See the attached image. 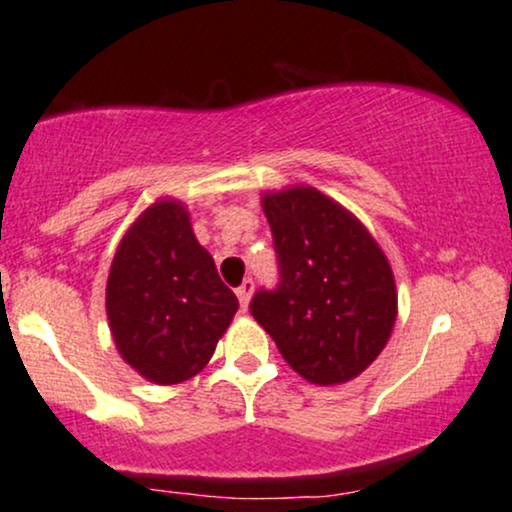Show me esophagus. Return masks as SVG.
Instances as JSON below:
<instances>
[{"label":"esophagus","instance_id":"esophagus-1","mask_svg":"<svg viewBox=\"0 0 512 512\" xmlns=\"http://www.w3.org/2000/svg\"><path fill=\"white\" fill-rule=\"evenodd\" d=\"M252 291H255V281L252 279H245L243 284L238 286L236 289V296H238V301H240V308H248V303H250V296H252Z\"/></svg>","mask_w":512,"mask_h":512}]
</instances>
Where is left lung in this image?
<instances>
[{"instance_id":"8db88e82","label":"left lung","mask_w":512,"mask_h":512,"mask_svg":"<svg viewBox=\"0 0 512 512\" xmlns=\"http://www.w3.org/2000/svg\"><path fill=\"white\" fill-rule=\"evenodd\" d=\"M279 281L250 313L284 361L315 385L356 378L378 358L397 317L395 276L356 216L313 187L264 195Z\"/></svg>"}]
</instances>
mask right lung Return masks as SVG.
Instances as JSON below:
<instances>
[{
    "instance_id": "obj_1",
    "label": "right lung",
    "mask_w": 512,
    "mask_h": 512,
    "mask_svg": "<svg viewBox=\"0 0 512 512\" xmlns=\"http://www.w3.org/2000/svg\"><path fill=\"white\" fill-rule=\"evenodd\" d=\"M105 308L129 366L158 385H175L207 366L238 298L197 243L185 207L163 199L122 238Z\"/></svg>"
}]
</instances>
